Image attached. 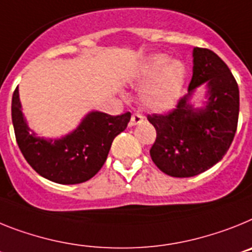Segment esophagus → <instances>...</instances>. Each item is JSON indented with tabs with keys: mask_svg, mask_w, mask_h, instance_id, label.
I'll use <instances>...</instances> for the list:
<instances>
[{
	"mask_svg": "<svg viewBox=\"0 0 252 252\" xmlns=\"http://www.w3.org/2000/svg\"><path fill=\"white\" fill-rule=\"evenodd\" d=\"M143 122V115L141 113H133L132 118H130V126H137V124Z\"/></svg>",
	"mask_w": 252,
	"mask_h": 252,
	"instance_id": "1",
	"label": "esophagus"
}]
</instances>
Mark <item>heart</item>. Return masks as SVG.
<instances>
[{"label": "heart", "instance_id": "heart-1", "mask_svg": "<svg viewBox=\"0 0 252 252\" xmlns=\"http://www.w3.org/2000/svg\"><path fill=\"white\" fill-rule=\"evenodd\" d=\"M134 76L138 80L151 78L143 91L144 105L155 111L171 109L183 91L187 68L180 61H168L165 54H156L142 61Z\"/></svg>", "mask_w": 252, "mask_h": 252}]
</instances>
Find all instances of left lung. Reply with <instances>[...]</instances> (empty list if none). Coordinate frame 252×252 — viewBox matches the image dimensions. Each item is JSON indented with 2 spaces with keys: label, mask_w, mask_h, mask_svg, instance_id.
<instances>
[{
  "label": "left lung",
  "mask_w": 252,
  "mask_h": 252,
  "mask_svg": "<svg viewBox=\"0 0 252 252\" xmlns=\"http://www.w3.org/2000/svg\"><path fill=\"white\" fill-rule=\"evenodd\" d=\"M189 94L171 111L147 119L156 129L150 153L153 163L172 178H191L223 158L235 138L240 111V91L227 64L207 48H194ZM204 82L210 99L204 109L189 102L194 89Z\"/></svg>",
  "instance_id": "1"
}]
</instances>
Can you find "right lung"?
Listing matches in <instances>:
<instances>
[{
    "mask_svg": "<svg viewBox=\"0 0 252 252\" xmlns=\"http://www.w3.org/2000/svg\"><path fill=\"white\" fill-rule=\"evenodd\" d=\"M11 115L17 146L28 163L43 178L64 185L85 183L95 176L106 161L114 138L130 120L129 111L117 117L94 111L67 137L45 141L35 137L26 126L17 87Z\"/></svg>",
    "mask_w": 252,
    "mask_h": 252,
    "instance_id": "1",
    "label": "right lung"
}]
</instances>
